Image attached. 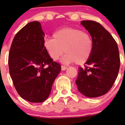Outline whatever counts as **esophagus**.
<instances>
[{
  "instance_id": "obj_1",
  "label": "esophagus",
  "mask_w": 125,
  "mask_h": 125,
  "mask_svg": "<svg viewBox=\"0 0 125 125\" xmlns=\"http://www.w3.org/2000/svg\"><path fill=\"white\" fill-rule=\"evenodd\" d=\"M68 68L67 67H66V66H63V65H62V66H61V69H62V71H64V70H66V69H67Z\"/></svg>"
}]
</instances>
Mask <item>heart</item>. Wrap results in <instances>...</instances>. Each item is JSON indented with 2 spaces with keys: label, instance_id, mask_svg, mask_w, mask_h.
<instances>
[{
  "label": "heart",
  "instance_id": "heart-1",
  "mask_svg": "<svg viewBox=\"0 0 125 125\" xmlns=\"http://www.w3.org/2000/svg\"><path fill=\"white\" fill-rule=\"evenodd\" d=\"M44 47L49 56L57 60L66 52L62 59L64 63L75 62L77 65L86 62L93 50V40L88 32L74 28H64L53 34V39L44 41Z\"/></svg>",
  "mask_w": 125,
  "mask_h": 125
}]
</instances>
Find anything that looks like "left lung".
Masks as SVG:
<instances>
[{"label": "left lung", "instance_id": "obj_1", "mask_svg": "<svg viewBox=\"0 0 125 125\" xmlns=\"http://www.w3.org/2000/svg\"><path fill=\"white\" fill-rule=\"evenodd\" d=\"M81 24L90 34L93 50L85 68H79L75 83L79 92L88 97H97L108 93L115 82L120 68L117 42L98 22L83 21Z\"/></svg>", "mask_w": 125, "mask_h": 125}]
</instances>
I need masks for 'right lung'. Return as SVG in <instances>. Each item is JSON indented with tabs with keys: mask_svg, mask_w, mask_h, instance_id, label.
<instances>
[{
	"mask_svg": "<svg viewBox=\"0 0 125 125\" xmlns=\"http://www.w3.org/2000/svg\"><path fill=\"white\" fill-rule=\"evenodd\" d=\"M44 34L37 21L25 25L16 34L8 56L10 74L22 99L41 103L50 95L61 66L44 47Z\"/></svg>",
	"mask_w": 125,
	"mask_h": 125,
	"instance_id": "right-lung-1",
	"label": "right lung"
}]
</instances>
